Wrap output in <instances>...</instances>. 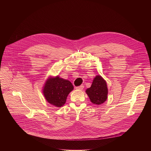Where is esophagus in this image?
<instances>
[{"label": "esophagus", "mask_w": 151, "mask_h": 151, "mask_svg": "<svg viewBox=\"0 0 151 151\" xmlns=\"http://www.w3.org/2000/svg\"><path fill=\"white\" fill-rule=\"evenodd\" d=\"M84 87V86L83 85H81V86H76V89H80V90H81V89H83Z\"/></svg>", "instance_id": "obj_1"}]
</instances>
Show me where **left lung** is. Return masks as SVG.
<instances>
[{
	"mask_svg": "<svg viewBox=\"0 0 151 151\" xmlns=\"http://www.w3.org/2000/svg\"><path fill=\"white\" fill-rule=\"evenodd\" d=\"M91 101L95 105H101L105 102L108 98V87L104 79L101 76H97L93 79L91 86L86 90Z\"/></svg>",
	"mask_w": 151,
	"mask_h": 151,
	"instance_id": "obj_1",
	"label": "left lung"
}]
</instances>
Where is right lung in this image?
I'll return each instance as SVG.
<instances>
[{"instance_id": "obj_1", "label": "right lung", "mask_w": 151, "mask_h": 151, "mask_svg": "<svg viewBox=\"0 0 151 151\" xmlns=\"http://www.w3.org/2000/svg\"><path fill=\"white\" fill-rule=\"evenodd\" d=\"M73 88L70 81L57 76L47 80L43 88V95L49 104L56 107H61L64 105L68 93Z\"/></svg>"}]
</instances>
